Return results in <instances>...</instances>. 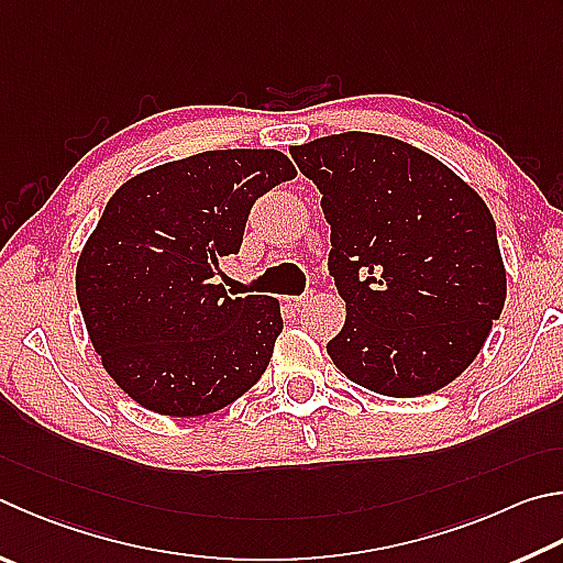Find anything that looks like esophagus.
Instances as JSON below:
<instances>
[{
  "mask_svg": "<svg viewBox=\"0 0 563 563\" xmlns=\"http://www.w3.org/2000/svg\"><path fill=\"white\" fill-rule=\"evenodd\" d=\"M285 302L290 305L295 310H302L305 305L312 302V292H305V295H292V298H285Z\"/></svg>",
  "mask_w": 563,
  "mask_h": 563,
  "instance_id": "obj_1",
  "label": "esophagus"
}]
</instances>
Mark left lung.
Returning a JSON list of instances; mask_svg holds the SVG:
<instances>
[{
  "label": "left lung",
  "instance_id": "8db88e82",
  "mask_svg": "<svg viewBox=\"0 0 563 563\" xmlns=\"http://www.w3.org/2000/svg\"><path fill=\"white\" fill-rule=\"evenodd\" d=\"M322 194L330 275L346 302L327 354L369 391L411 398L457 379L507 295L495 219L441 159L396 137L342 132L290 147Z\"/></svg>",
  "mask_w": 563,
  "mask_h": 563
}]
</instances>
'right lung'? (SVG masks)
<instances>
[{
  "label": "right lung",
  "instance_id": "1",
  "mask_svg": "<svg viewBox=\"0 0 563 563\" xmlns=\"http://www.w3.org/2000/svg\"><path fill=\"white\" fill-rule=\"evenodd\" d=\"M278 150H209L128 179L80 251L76 295L106 372L147 411H219L261 379L283 332L268 295L213 283L255 199L292 179Z\"/></svg>",
  "mask_w": 563,
  "mask_h": 563
}]
</instances>
